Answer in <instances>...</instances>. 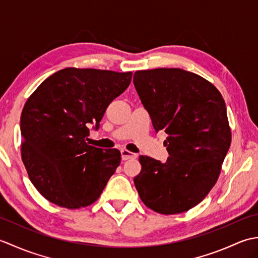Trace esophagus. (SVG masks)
I'll use <instances>...</instances> for the list:
<instances>
[{
	"label": "esophagus",
	"instance_id": "1",
	"mask_svg": "<svg viewBox=\"0 0 258 258\" xmlns=\"http://www.w3.org/2000/svg\"><path fill=\"white\" fill-rule=\"evenodd\" d=\"M120 154H122V160L123 161H127V160H133V158H136V155L135 153H132L130 152L127 150H122L120 151Z\"/></svg>",
	"mask_w": 258,
	"mask_h": 258
}]
</instances>
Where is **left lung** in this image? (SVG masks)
<instances>
[{"label": "left lung", "mask_w": 258, "mask_h": 258, "mask_svg": "<svg viewBox=\"0 0 258 258\" xmlns=\"http://www.w3.org/2000/svg\"><path fill=\"white\" fill-rule=\"evenodd\" d=\"M134 85L152 123L167 134L165 163L141 155L134 177L142 202L164 215L184 213L216 184L232 133L226 105L215 86L180 69L136 71Z\"/></svg>", "instance_id": "obj_1"}]
</instances>
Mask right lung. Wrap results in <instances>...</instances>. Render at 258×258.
<instances>
[{
  "label": "right lung",
  "mask_w": 258,
  "mask_h": 258,
  "mask_svg": "<svg viewBox=\"0 0 258 258\" xmlns=\"http://www.w3.org/2000/svg\"><path fill=\"white\" fill-rule=\"evenodd\" d=\"M132 72L67 68L43 81L21 115V156L30 180L57 206L76 210L93 204L120 163L116 149L86 143L89 126L98 127Z\"/></svg>",
  "instance_id": "right-lung-1"
}]
</instances>
